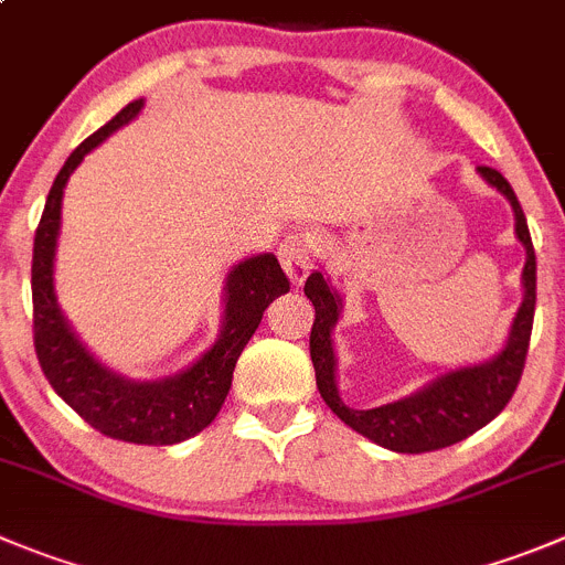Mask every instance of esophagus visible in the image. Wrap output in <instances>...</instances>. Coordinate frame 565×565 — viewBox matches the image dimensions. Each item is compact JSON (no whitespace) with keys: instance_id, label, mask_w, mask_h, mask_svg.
<instances>
[{"instance_id":"34e87169","label":"esophagus","mask_w":565,"mask_h":565,"mask_svg":"<svg viewBox=\"0 0 565 565\" xmlns=\"http://www.w3.org/2000/svg\"><path fill=\"white\" fill-rule=\"evenodd\" d=\"M315 253H318V239L309 231H298L289 234L287 239L278 245V258H281L284 270L292 278V284H300L307 278V273L315 265Z\"/></svg>"}]
</instances>
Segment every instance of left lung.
<instances>
[{"mask_svg": "<svg viewBox=\"0 0 565 565\" xmlns=\"http://www.w3.org/2000/svg\"><path fill=\"white\" fill-rule=\"evenodd\" d=\"M479 175L510 200L515 211V234L526 247V265L524 276H521L524 278V303L513 320L508 345L497 360L446 373V376L435 379L429 387L402 398V402L384 404L376 409H351L342 404L340 393H337L334 348H331V329L340 318V295L326 284L320 273H312L303 284V292L315 307L309 354H312L315 379H318L323 402L342 424L384 449L398 451V455H424V451L446 449V446L466 440L468 435L482 429L508 407L521 382V373H524L532 318H535V247H532L519 198H515L513 186L504 181L502 172L479 167Z\"/></svg>", "mask_w": 565, "mask_h": 565, "instance_id": "left-lung-1", "label": "left lung"}]
</instances>
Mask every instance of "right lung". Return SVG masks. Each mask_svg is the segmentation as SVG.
Instances as JSON below:
<instances>
[{"label": "right lung", "instance_id": "obj_1", "mask_svg": "<svg viewBox=\"0 0 565 565\" xmlns=\"http://www.w3.org/2000/svg\"><path fill=\"white\" fill-rule=\"evenodd\" d=\"M141 110V99L125 105L108 125L88 136L57 172L33 245V342L46 382L88 426L114 440L136 446H172L203 431L217 418L231 390L242 348L262 323L278 295L289 292V278L273 253L253 256L228 273L225 318L220 340L189 371L161 382H130L116 376L88 354L57 309L52 289V258L61 231V200L68 175L86 152L108 139Z\"/></svg>", "mask_w": 565, "mask_h": 565}]
</instances>
